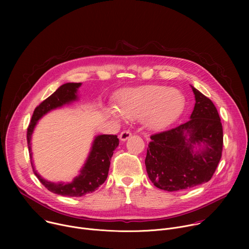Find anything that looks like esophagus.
<instances>
[{"instance_id":"esophagus-1","label":"esophagus","mask_w":249,"mask_h":249,"mask_svg":"<svg viewBox=\"0 0 249 249\" xmlns=\"http://www.w3.org/2000/svg\"><path fill=\"white\" fill-rule=\"evenodd\" d=\"M131 136H132V133H131L130 131H128V130H125V131H123V132L120 133L119 139H120V141H126V140L129 139Z\"/></svg>"}]
</instances>
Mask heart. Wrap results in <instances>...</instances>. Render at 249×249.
<instances>
[{
  "label": "heart",
  "mask_w": 249,
  "mask_h": 249,
  "mask_svg": "<svg viewBox=\"0 0 249 249\" xmlns=\"http://www.w3.org/2000/svg\"><path fill=\"white\" fill-rule=\"evenodd\" d=\"M184 98L180 91L164 86H146L125 90L119 98V112L123 117L145 118L147 126L160 129L170 124L181 112ZM115 119L120 114L114 109L106 110Z\"/></svg>",
  "instance_id": "heart-1"
}]
</instances>
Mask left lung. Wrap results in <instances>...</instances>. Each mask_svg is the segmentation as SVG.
Returning a JSON list of instances; mask_svg holds the SVG:
<instances>
[{"label": "left lung", "instance_id": "8db88e82", "mask_svg": "<svg viewBox=\"0 0 249 249\" xmlns=\"http://www.w3.org/2000/svg\"><path fill=\"white\" fill-rule=\"evenodd\" d=\"M190 119L151 136L145 160L149 178L165 191L189 189L208 182L223 152V126L210 98L195 88Z\"/></svg>", "mask_w": 249, "mask_h": 249}]
</instances>
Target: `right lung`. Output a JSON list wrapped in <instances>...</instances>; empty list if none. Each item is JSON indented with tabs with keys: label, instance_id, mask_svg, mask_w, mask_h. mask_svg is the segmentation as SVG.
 <instances>
[{
	"label": "right lung",
	"instance_id": "obj_1",
	"mask_svg": "<svg viewBox=\"0 0 249 249\" xmlns=\"http://www.w3.org/2000/svg\"><path fill=\"white\" fill-rule=\"evenodd\" d=\"M82 86L81 83H67L62 85L54 93L42 101L35 108L31 121L27 128V145L30 156L31 166L34 174L39 181L51 192L68 197H81L96 190L107 178L110 160L113 156V151L119 145V139L116 135H99L93 140L91 150L87 159L85 165L80 171V175L76 176L71 183H54L45 180L39 173L35 170L32 152H31V135L36 126L38 120L48 113L61 106L78 99V89Z\"/></svg>",
	"mask_w": 249,
	"mask_h": 249
}]
</instances>
